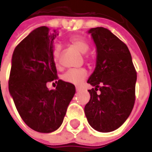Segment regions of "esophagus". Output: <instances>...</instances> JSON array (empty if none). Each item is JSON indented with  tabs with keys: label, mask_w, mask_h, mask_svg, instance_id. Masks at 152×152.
Instances as JSON below:
<instances>
[{
	"label": "esophagus",
	"mask_w": 152,
	"mask_h": 152,
	"mask_svg": "<svg viewBox=\"0 0 152 152\" xmlns=\"http://www.w3.org/2000/svg\"><path fill=\"white\" fill-rule=\"evenodd\" d=\"M81 90V88L79 86H76V91H79Z\"/></svg>",
	"instance_id": "esophagus-1"
}]
</instances>
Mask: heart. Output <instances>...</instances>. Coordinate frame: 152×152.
I'll return each instance as SVG.
<instances>
[{
	"instance_id": "heart-1",
	"label": "heart",
	"mask_w": 152,
	"mask_h": 152,
	"mask_svg": "<svg viewBox=\"0 0 152 152\" xmlns=\"http://www.w3.org/2000/svg\"><path fill=\"white\" fill-rule=\"evenodd\" d=\"M69 43L83 54L86 53L90 48L88 42L82 36L77 35V36L71 37L69 39ZM61 49L60 45H56L53 48L52 57H53V61L56 65H58L59 57L61 54ZM86 76H87V72L84 68H72V69L67 70V72L61 76V79L67 83H70L73 85H79L84 81Z\"/></svg>"
}]
</instances>
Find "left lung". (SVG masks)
<instances>
[{"instance_id":"8db88e82","label":"left lung","mask_w":152,"mask_h":152,"mask_svg":"<svg viewBox=\"0 0 152 152\" xmlns=\"http://www.w3.org/2000/svg\"><path fill=\"white\" fill-rule=\"evenodd\" d=\"M87 32L96 47V62L87 81L94 88L88 91L91 99L85 113L95 130L112 132L131 113L137 75L129 48L115 34L103 27ZM97 90L101 92L98 94Z\"/></svg>"}]
</instances>
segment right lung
I'll return each instance as SVG.
<instances>
[{
    "instance_id": "right-lung-1",
    "label": "right lung",
    "mask_w": 152,
    "mask_h": 152,
    "mask_svg": "<svg viewBox=\"0 0 152 152\" xmlns=\"http://www.w3.org/2000/svg\"><path fill=\"white\" fill-rule=\"evenodd\" d=\"M56 29H34L15 48L12 56L9 92L18 113L29 128L51 133L61 125L75 86L59 79L55 90L46 83L57 79L52 51Z\"/></svg>"
}]
</instances>
